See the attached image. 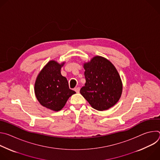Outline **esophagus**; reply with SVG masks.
I'll use <instances>...</instances> for the list:
<instances>
[{
  "label": "esophagus",
  "mask_w": 160,
  "mask_h": 160,
  "mask_svg": "<svg viewBox=\"0 0 160 160\" xmlns=\"http://www.w3.org/2000/svg\"><path fill=\"white\" fill-rule=\"evenodd\" d=\"M80 87H76L74 90H75V92H76L77 93H79V92H80Z\"/></svg>",
  "instance_id": "esophagus-1"
}]
</instances>
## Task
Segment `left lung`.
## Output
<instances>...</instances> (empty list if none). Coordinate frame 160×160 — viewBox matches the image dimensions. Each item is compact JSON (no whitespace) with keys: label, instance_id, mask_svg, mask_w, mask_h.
Listing matches in <instances>:
<instances>
[{"label":"left lung","instance_id":"obj_1","mask_svg":"<svg viewBox=\"0 0 160 160\" xmlns=\"http://www.w3.org/2000/svg\"><path fill=\"white\" fill-rule=\"evenodd\" d=\"M85 83L80 92L90 105L98 111L115 106L123 90L120 76L111 61L102 56L83 63Z\"/></svg>","mask_w":160,"mask_h":160}]
</instances>
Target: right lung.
<instances>
[{
	"mask_svg": "<svg viewBox=\"0 0 160 160\" xmlns=\"http://www.w3.org/2000/svg\"><path fill=\"white\" fill-rule=\"evenodd\" d=\"M65 62L59 64L54 60L49 61L40 72L35 83V94L39 103L53 111H60L75 91L70 89L61 69Z\"/></svg>",
	"mask_w": 160,
	"mask_h": 160,
	"instance_id": "obj_1",
	"label": "right lung"
}]
</instances>
